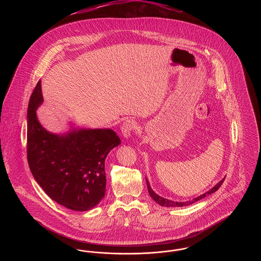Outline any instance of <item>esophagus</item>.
I'll return each mask as SVG.
<instances>
[{
	"mask_svg": "<svg viewBox=\"0 0 261 261\" xmlns=\"http://www.w3.org/2000/svg\"><path fill=\"white\" fill-rule=\"evenodd\" d=\"M136 128V122L133 120H126L121 126V133L126 139L130 138L132 132Z\"/></svg>",
	"mask_w": 261,
	"mask_h": 261,
	"instance_id": "esophagus-1",
	"label": "esophagus"
}]
</instances>
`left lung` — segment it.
I'll list each match as a JSON object with an SVG mask.
<instances>
[{
	"mask_svg": "<svg viewBox=\"0 0 261 261\" xmlns=\"http://www.w3.org/2000/svg\"><path fill=\"white\" fill-rule=\"evenodd\" d=\"M224 179H225V177H224L221 181H219L215 186L212 187L210 191L205 192L204 194H202V195H200V196H198L197 198H195V199H193L192 200H187V201H174V200H171V199H164V198L159 196L158 194H155V193L152 191L151 187L149 186V181H148L147 178H146V182H147V186H148V190H149V196L151 197V199H153L155 202H158V203H159L160 205H162V206L169 207V206H187V205H190V204H192V203L198 201L199 199L205 198L206 196H210V195L213 194L214 192H216V191L220 188V186H221L222 183H223Z\"/></svg>",
	"mask_w": 261,
	"mask_h": 261,
	"instance_id": "obj_1",
	"label": "left lung"
}]
</instances>
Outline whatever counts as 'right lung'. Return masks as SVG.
Instances as JSON below:
<instances>
[{
  "mask_svg": "<svg viewBox=\"0 0 261 261\" xmlns=\"http://www.w3.org/2000/svg\"><path fill=\"white\" fill-rule=\"evenodd\" d=\"M38 82L27 110V160L31 173L44 192L71 211H86L106 194L105 161L120 139L109 128H80L70 122L62 134L51 133L38 120L43 103Z\"/></svg>",
  "mask_w": 261,
  "mask_h": 261,
  "instance_id": "right-lung-1",
  "label": "right lung"
}]
</instances>
